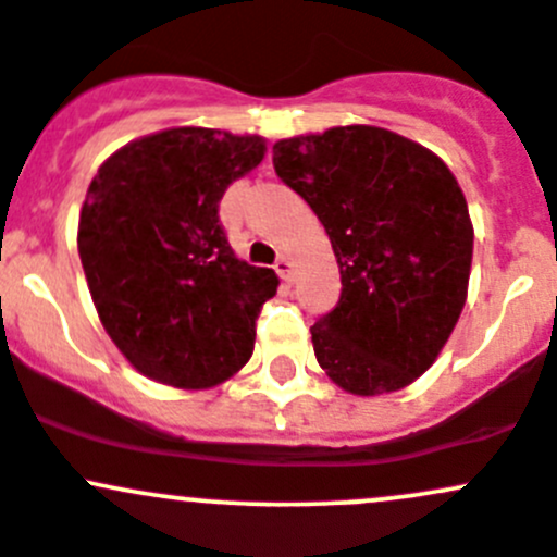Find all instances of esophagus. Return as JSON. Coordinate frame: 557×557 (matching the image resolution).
Masks as SVG:
<instances>
[{"mask_svg":"<svg viewBox=\"0 0 557 557\" xmlns=\"http://www.w3.org/2000/svg\"><path fill=\"white\" fill-rule=\"evenodd\" d=\"M273 268H276V273H278V276L284 278V281L295 278V262H292L289 257H278L276 265H273Z\"/></svg>","mask_w":557,"mask_h":557,"instance_id":"1","label":"esophagus"}]
</instances>
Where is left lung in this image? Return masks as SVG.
<instances>
[{
	"instance_id": "obj_1",
	"label": "left lung",
	"mask_w": 557,
	"mask_h": 557,
	"mask_svg": "<svg viewBox=\"0 0 557 557\" xmlns=\"http://www.w3.org/2000/svg\"><path fill=\"white\" fill-rule=\"evenodd\" d=\"M273 166L319 214L339 265V302L310 326L321 369L352 396L411 385L468 300L472 223L457 177L369 124L278 140Z\"/></svg>"
}]
</instances>
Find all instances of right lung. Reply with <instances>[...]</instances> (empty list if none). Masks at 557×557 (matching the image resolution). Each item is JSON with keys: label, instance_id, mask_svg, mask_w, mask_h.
I'll return each mask as SVG.
<instances>
[{"label": "right lung", "instance_id": "right-lung-1", "mask_svg": "<svg viewBox=\"0 0 557 557\" xmlns=\"http://www.w3.org/2000/svg\"><path fill=\"white\" fill-rule=\"evenodd\" d=\"M265 157L260 135L175 127L100 164L79 214V257L109 337L140 374L183 391L249 361L278 276L233 255L220 199Z\"/></svg>", "mask_w": 557, "mask_h": 557}]
</instances>
